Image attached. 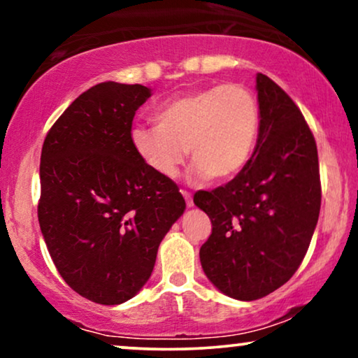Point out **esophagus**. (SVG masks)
<instances>
[{
  "mask_svg": "<svg viewBox=\"0 0 358 358\" xmlns=\"http://www.w3.org/2000/svg\"><path fill=\"white\" fill-rule=\"evenodd\" d=\"M180 194L184 195V199H185V205H187V207H194V200H192V194L190 192H187V190H180Z\"/></svg>",
  "mask_w": 358,
  "mask_h": 358,
  "instance_id": "esophagus-1",
  "label": "esophagus"
}]
</instances>
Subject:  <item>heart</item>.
Masks as SVG:
<instances>
[{
	"label": "heart",
	"instance_id": "b5f03b06",
	"mask_svg": "<svg viewBox=\"0 0 358 358\" xmlns=\"http://www.w3.org/2000/svg\"><path fill=\"white\" fill-rule=\"evenodd\" d=\"M156 125L135 127L131 146L146 168L174 179L190 158L199 179H231L249 163L261 129V107L249 87L236 83L185 92L164 102Z\"/></svg>",
	"mask_w": 358,
	"mask_h": 358
}]
</instances>
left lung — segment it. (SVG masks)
I'll use <instances>...</instances> for the list:
<instances>
[{
	"label": "left lung",
	"instance_id": "8db88e82",
	"mask_svg": "<svg viewBox=\"0 0 358 358\" xmlns=\"http://www.w3.org/2000/svg\"><path fill=\"white\" fill-rule=\"evenodd\" d=\"M261 129L254 155L236 178L199 190L194 203L212 222L200 248L210 282L252 301L292 278L305 259L321 208L315 135L292 97L259 73Z\"/></svg>",
	"mask_w": 358,
	"mask_h": 358
}]
</instances>
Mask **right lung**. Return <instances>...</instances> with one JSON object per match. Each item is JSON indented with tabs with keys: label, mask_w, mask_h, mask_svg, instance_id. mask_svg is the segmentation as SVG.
<instances>
[{
	"label": "right lung",
	"mask_w": 358,
	"mask_h": 358,
	"mask_svg": "<svg viewBox=\"0 0 358 358\" xmlns=\"http://www.w3.org/2000/svg\"><path fill=\"white\" fill-rule=\"evenodd\" d=\"M148 97L146 86L99 83L43 140V239L63 280L99 305L124 303L145 285L185 208L178 184L146 168L131 146V122Z\"/></svg>",
	"instance_id": "1"
}]
</instances>
